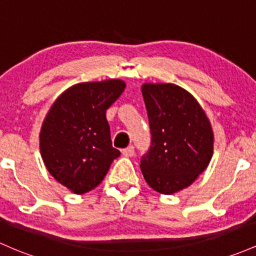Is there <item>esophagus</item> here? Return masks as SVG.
I'll list each match as a JSON object with an SVG mask.
<instances>
[{
    "mask_svg": "<svg viewBox=\"0 0 256 256\" xmlns=\"http://www.w3.org/2000/svg\"><path fill=\"white\" fill-rule=\"evenodd\" d=\"M122 154L125 156H132L134 154V146H130V147L125 148V150H122Z\"/></svg>",
    "mask_w": 256,
    "mask_h": 256,
    "instance_id": "esophagus-1",
    "label": "esophagus"
}]
</instances>
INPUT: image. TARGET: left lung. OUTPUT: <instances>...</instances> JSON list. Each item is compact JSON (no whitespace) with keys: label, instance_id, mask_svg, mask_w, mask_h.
Masks as SVG:
<instances>
[{"label":"left lung","instance_id":"left-lung-1","mask_svg":"<svg viewBox=\"0 0 256 256\" xmlns=\"http://www.w3.org/2000/svg\"><path fill=\"white\" fill-rule=\"evenodd\" d=\"M152 141L141 159L146 182L162 194L193 184L214 152V134L196 100L174 84H143Z\"/></svg>","mask_w":256,"mask_h":256}]
</instances>
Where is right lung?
Segmentation results:
<instances>
[{
    "label": "right lung",
    "mask_w": 256,
    "mask_h": 256,
    "mask_svg": "<svg viewBox=\"0 0 256 256\" xmlns=\"http://www.w3.org/2000/svg\"><path fill=\"white\" fill-rule=\"evenodd\" d=\"M119 78L81 82L54 100L40 132L47 170L75 194L94 190L120 152L113 148L106 112L125 90Z\"/></svg>",
    "instance_id": "right-lung-1"
}]
</instances>
